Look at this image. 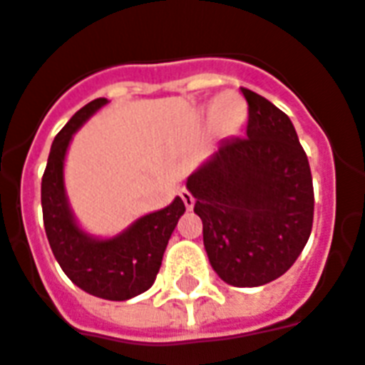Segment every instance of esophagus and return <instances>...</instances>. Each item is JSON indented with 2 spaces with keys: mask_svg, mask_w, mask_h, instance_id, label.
Here are the masks:
<instances>
[{
  "mask_svg": "<svg viewBox=\"0 0 365 365\" xmlns=\"http://www.w3.org/2000/svg\"><path fill=\"white\" fill-rule=\"evenodd\" d=\"M180 197L183 199V205H185V209H187V210L193 209V205H195V197L191 195L190 191L182 190V191H180Z\"/></svg>",
  "mask_w": 365,
  "mask_h": 365,
  "instance_id": "esophagus-1",
  "label": "esophagus"
}]
</instances>
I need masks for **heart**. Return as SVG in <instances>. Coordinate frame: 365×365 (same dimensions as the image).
<instances>
[{
	"label": "heart",
	"instance_id": "1",
	"mask_svg": "<svg viewBox=\"0 0 365 365\" xmlns=\"http://www.w3.org/2000/svg\"><path fill=\"white\" fill-rule=\"evenodd\" d=\"M230 100L232 98L218 100L217 108H215V114H217L218 121H222L226 125L232 123L234 120H237L240 114H242V104L237 100H234V102H230Z\"/></svg>",
	"mask_w": 365,
	"mask_h": 365
}]
</instances>
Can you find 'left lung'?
I'll list each match as a JSON object with an SVG mask.
<instances>
[{
    "label": "left lung",
    "instance_id": "left-lung-1",
    "mask_svg": "<svg viewBox=\"0 0 365 365\" xmlns=\"http://www.w3.org/2000/svg\"><path fill=\"white\" fill-rule=\"evenodd\" d=\"M244 137L220 143L187 180L203 244L224 282L251 288L282 277L309 240L313 182L290 118L250 88Z\"/></svg>",
    "mask_w": 365,
    "mask_h": 365
}]
</instances>
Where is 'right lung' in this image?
I'll use <instances>...</instances> for the list:
<instances>
[{
	"instance_id": "1",
	"label": "right lung",
	"mask_w": 365,
	"mask_h": 365,
	"mask_svg": "<svg viewBox=\"0 0 365 365\" xmlns=\"http://www.w3.org/2000/svg\"><path fill=\"white\" fill-rule=\"evenodd\" d=\"M106 102H88L56 135L42 175V215L53 257L67 277L96 298L123 302L153 286L185 205L175 197L166 209L139 218L112 240H94L75 224L63 190V160L73 133Z\"/></svg>"
}]
</instances>
